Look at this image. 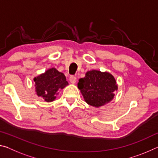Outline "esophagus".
<instances>
[{
    "label": "esophagus",
    "instance_id": "34e87169",
    "mask_svg": "<svg viewBox=\"0 0 158 158\" xmlns=\"http://www.w3.org/2000/svg\"><path fill=\"white\" fill-rule=\"evenodd\" d=\"M69 81H70L71 84H74L76 83V81H77V78H76L75 77L72 76V77H69Z\"/></svg>",
    "mask_w": 158,
    "mask_h": 158
}]
</instances>
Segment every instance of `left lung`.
<instances>
[{"label": "left lung", "mask_w": 158, "mask_h": 158, "mask_svg": "<svg viewBox=\"0 0 158 158\" xmlns=\"http://www.w3.org/2000/svg\"><path fill=\"white\" fill-rule=\"evenodd\" d=\"M77 87L84 100L93 107H100L114 98L118 85L114 77L108 72L91 69L79 80Z\"/></svg>", "instance_id": "left-lung-1"}]
</instances>
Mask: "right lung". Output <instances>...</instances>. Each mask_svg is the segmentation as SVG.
I'll return each mask as SVG.
<instances>
[{
  "label": "right lung",
  "instance_id": "right-lung-1",
  "mask_svg": "<svg viewBox=\"0 0 158 158\" xmlns=\"http://www.w3.org/2000/svg\"><path fill=\"white\" fill-rule=\"evenodd\" d=\"M33 81L36 95L47 102L54 101L60 90L68 85L64 74L55 68L48 69L44 73L35 77Z\"/></svg>",
  "mask_w": 158,
  "mask_h": 158
}]
</instances>
